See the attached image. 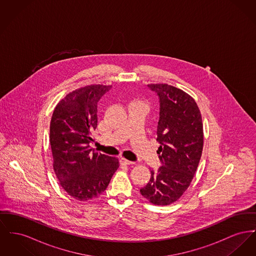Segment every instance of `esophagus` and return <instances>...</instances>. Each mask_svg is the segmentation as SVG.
<instances>
[{
    "instance_id": "obj_1",
    "label": "esophagus",
    "mask_w": 256,
    "mask_h": 256,
    "mask_svg": "<svg viewBox=\"0 0 256 256\" xmlns=\"http://www.w3.org/2000/svg\"><path fill=\"white\" fill-rule=\"evenodd\" d=\"M120 162H122L124 166H132V164H134V162L128 160H126V158H120Z\"/></svg>"
}]
</instances>
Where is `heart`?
I'll use <instances>...</instances> for the list:
<instances>
[{
  "instance_id": "obj_1",
  "label": "heart",
  "mask_w": 256,
  "mask_h": 256,
  "mask_svg": "<svg viewBox=\"0 0 256 256\" xmlns=\"http://www.w3.org/2000/svg\"><path fill=\"white\" fill-rule=\"evenodd\" d=\"M134 104H142V106H145V104H141V102H134Z\"/></svg>"
}]
</instances>
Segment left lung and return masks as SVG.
<instances>
[{
    "label": "left lung",
    "instance_id": "left-lung-1",
    "mask_svg": "<svg viewBox=\"0 0 256 256\" xmlns=\"http://www.w3.org/2000/svg\"><path fill=\"white\" fill-rule=\"evenodd\" d=\"M160 104L156 128L162 166L150 170L149 182L141 194L154 205L178 200L190 184L203 150V124L194 100L167 84H150Z\"/></svg>",
    "mask_w": 256,
    "mask_h": 256
}]
</instances>
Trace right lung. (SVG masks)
<instances>
[{
	"instance_id": "1",
	"label": "right lung",
	"mask_w": 256,
	"mask_h": 256,
	"mask_svg": "<svg viewBox=\"0 0 256 256\" xmlns=\"http://www.w3.org/2000/svg\"><path fill=\"white\" fill-rule=\"evenodd\" d=\"M111 86L90 85L66 94L50 122L53 167L62 188L80 201L104 192L119 160L94 152L92 132L98 126V104Z\"/></svg>"
}]
</instances>
